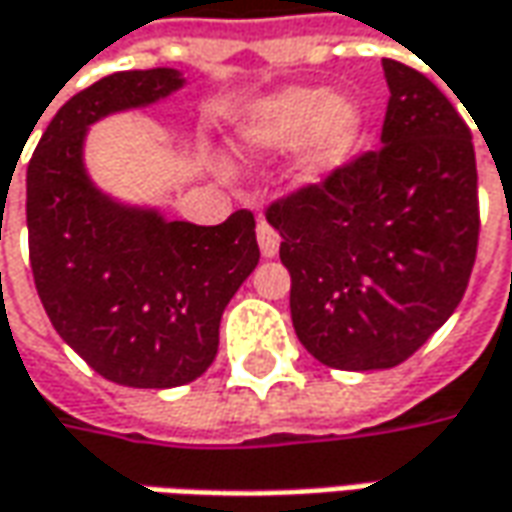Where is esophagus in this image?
Instances as JSON below:
<instances>
[{
  "instance_id": "obj_1",
  "label": "esophagus",
  "mask_w": 512,
  "mask_h": 512,
  "mask_svg": "<svg viewBox=\"0 0 512 512\" xmlns=\"http://www.w3.org/2000/svg\"><path fill=\"white\" fill-rule=\"evenodd\" d=\"M257 246H260V255L263 257H274L280 252V235H277V229H274L272 223H257Z\"/></svg>"
}]
</instances>
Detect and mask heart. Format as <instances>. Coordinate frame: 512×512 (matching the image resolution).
Returning a JSON list of instances; mask_svg holds the SVG:
<instances>
[{"label": "heart", "instance_id": "1", "mask_svg": "<svg viewBox=\"0 0 512 512\" xmlns=\"http://www.w3.org/2000/svg\"><path fill=\"white\" fill-rule=\"evenodd\" d=\"M362 133L360 104L345 93L320 87H286L257 101L238 127L243 152L269 155L300 144V172L306 181L326 178L351 158Z\"/></svg>", "mask_w": 512, "mask_h": 512}]
</instances>
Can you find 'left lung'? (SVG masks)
<instances>
[{
	"instance_id": "obj_1",
	"label": "left lung",
	"mask_w": 512,
	"mask_h": 512,
	"mask_svg": "<svg viewBox=\"0 0 512 512\" xmlns=\"http://www.w3.org/2000/svg\"><path fill=\"white\" fill-rule=\"evenodd\" d=\"M382 147L277 198L291 323L340 371L405 362L462 303L479 246L476 152L465 118L419 70L382 59Z\"/></svg>"
}]
</instances>
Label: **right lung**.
Here are the masks:
<instances>
[{
	"label": "right lung",
	"instance_id": "1",
	"mask_svg": "<svg viewBox=\"0 0 512 512\" xmlns=\"http://www.w3.org/2000/svg\"><path fill=\"white\" fill-rule=\"evenodd\" d=\"M184 84L172 67L104 76L59 107L27 164V246L53 328L96 374L127 388H175L218 354L221 314L255 272V215L218 226L121 206L87 178L81 147L104 115Z\"/></svg>",
	"mask_w": 512,
	"mask_h": 512
}]
</instances>
